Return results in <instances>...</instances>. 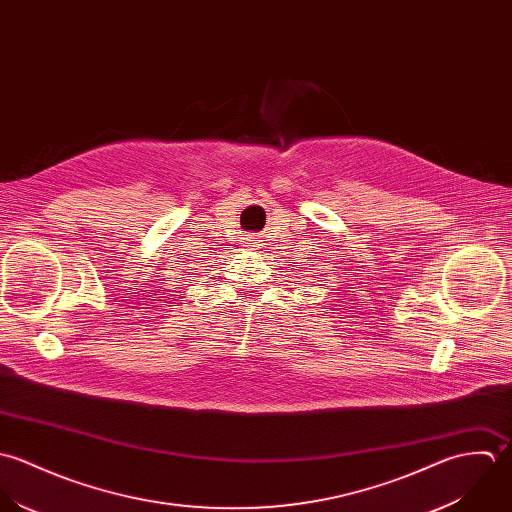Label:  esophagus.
I'll list each match as a JSON object with an SVG mask.
<instances>
[{
	"mask_svg": "<svg viewBox=\"0 0 512 512\" xmlns=\"http://www.w3.org/2000/svg\"><path fill=\"white\" fill-rule=\"evenodd\" d=\"M259 241L261 239H257V237H249V247H259Z\"/></svg>",
	"mask_w": 512,
	"mask_h": 512,
	"instance_id": "1",
	"label": "esophagus"
}]
</instances>
